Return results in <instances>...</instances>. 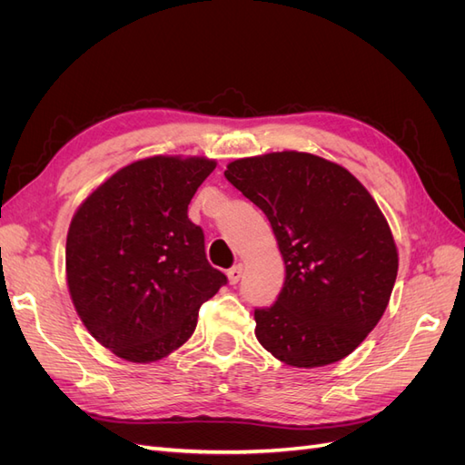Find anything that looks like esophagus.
<instances>
[{
	"instance_id": "1",
	"label": "esophagus",
	"mask_w": 465,
	"mask_h": 465,
	"mask_svg": "<svg viewBox=\"0 0 465 465\" xmlns=\"http://www.w3.org/2000/svg\"><path fill=\"white\" fill-rule=\"evenodd\" d=\"M242 270H244L242 263H236L234 267H231V270L227 272V277H229V283H231V285H236L238 281H241V277H242Z\"/></svg>"
}]
</instances>
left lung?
Wrapping results in <instances>:
<instances>
[{
    "mask_svg": "<svg viewBox=\"0 0 465 465\" xmlns=\"http://www.w3.org/2000/svg\"><path fill=\"white\" fill-rule=\"evenodd\" d=\"M224 176L270 219L285 262L275 304L254 311L262 347L297 369L353 353L398 277L396 241L369 190L341 164L301 151L236 159Z\"/></svg>",
    "mask_w": 465,
    "mask_h": 465,
    "instance_id": "8db88e82",
    "label": "left lung"
}]
</instances>
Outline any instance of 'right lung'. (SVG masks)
<instances>
[{
	"mask_svg": "<svg viewBox=\"0 0 465 465\" xmlns=\"http://www.w3.org/2000/svg\"><path fill=\"white\" fill-rule=\"evenodd\" d=\"M215 159L154 154L96 186L69 223L65 281L83 326L130 362L184 345L200 306L227 283L205 258L188 203Z\"/></svg>",
	"mask_w": 465,
	"mask_h": 465,
	"instance_id": "right-lung-1",
	"label": "right lung"
}]
</instances>
